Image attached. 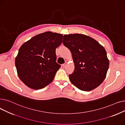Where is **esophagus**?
<instances>
[{"label": "esophagus", "mask_w": 125, "mask_h": 125, "mask_svg": "<svg viewBox=\"0 0 125 125\" xmlns=\"http://www.w3.org/2000/svg\"><path fill=\"white\" fill-rule=\"evenodd\" d=\"M67 64H68L67 62H65V63L62 65L63 67H66V65H67Z\"/></svg>", "instance_id": "1"}]
</instances>
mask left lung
<instances>
[{
    "mask_svg": "<svg viewBox=\"0 0 125 125\" xmlns=\"http://www.w3.org/2000/svg\"><path fill=\"white\" fill-rule=\"evenodd\" d=\"M63 44L71 52L74 70L71 83L81 90L90 91L103 82L109 67L106 52L95 39L82 34L64 35Z\"/></svg>",
    "mask_w": 125,
    "mask_h": 125,
    "instance_id": "obj_1",
    "label": "left lung"
}]
</instances>
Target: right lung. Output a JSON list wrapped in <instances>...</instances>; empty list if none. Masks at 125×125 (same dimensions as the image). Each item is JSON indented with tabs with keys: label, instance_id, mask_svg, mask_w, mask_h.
Returning a JSON list of instances; mask_svg holds the SVG:
<instances>
[{
	"label": "right lung",
	"instance_id": "1",
	"mask_svg": "<svg viewBox=\"0 0 125 125\" xmlns=\"http://www.w3.org/2000/svg\"><path fill=\"white\" fill-rule=\"evenodd\" d=\"M63 35L51 31L31 38L19 49L15 59L18 75L28 87L38 90L53 81L61 65L56 62V49Z\"/></svg>",
	"mask_w": 125,
	"mask_h": 125
}]
</instances>
